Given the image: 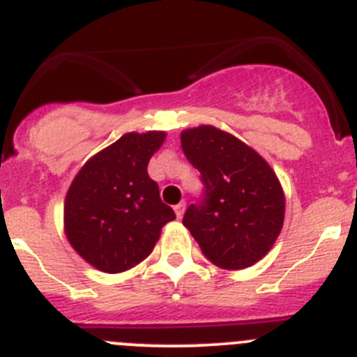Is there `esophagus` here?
I'll return each instance as SVG.
<instances>
[{
  "mask_svg": "<svg viewBox=\"0 0 357 357\" xmlns=\"http://www.w3.org/2000/svg\"><path fill=\"white\" fill-rule=\"evenodd\" d=\"M184 211H185V202H181V204H176L175 206V214L176 218L181 220L182 216H184Z\"/></svg>",
  "mask_w": 357,
  "mask_h": 357,
  "instance_id": "obj_1",
  "label": "esophagus"
}]
</instances>
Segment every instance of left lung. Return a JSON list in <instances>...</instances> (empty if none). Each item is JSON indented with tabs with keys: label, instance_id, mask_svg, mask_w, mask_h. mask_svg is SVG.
Masks as SVG:
<instances>
[{
	"label": "left lung",
	"instance_id": "1",
	"mask_svg": "<svg viewBox=\"0 0 357 357\" xmlns=\"http://www.w3.org/2000/svg\"><path fill=\"white\" fill-rule=\"evenodd\" d=\"M181 141L204 184L182 223L213 264L252 266L273 247L284 223L279 178L257 151L211 125L184 130Z\"/></svg>",
	"mask_w": 357,
	"mask_h": 357
}]
</instances>
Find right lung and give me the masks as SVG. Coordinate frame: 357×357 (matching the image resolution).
Here are the masks:
<instances>
[{"label": "right lung", "mask_w": 357, "mask_h": 357, "mask_svg": "<svg viewBox=\"0 0 357 357\" xmlns=\"http://www.w3.org/2000/svg\"><path fill=\"white\" fill-rule=\"evenodd\" d=\"M164 139V132L121 135L91 157L71 182L64 204L66 236L102 272H125L146 259L160 229L175 220L146 169Z\"/></svg>", "instance_id": "right-lung-1"}]
</instances>
